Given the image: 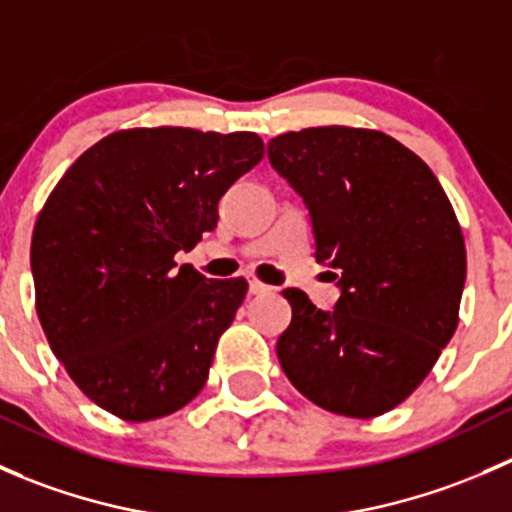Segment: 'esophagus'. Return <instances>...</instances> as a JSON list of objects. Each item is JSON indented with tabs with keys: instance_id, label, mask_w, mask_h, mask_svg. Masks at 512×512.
<instances>
[{
	"instance_id": "34e87169",
	"label": "esophagus",
	"mask_w": 512,
	"mask_h": 512,
	"mask_svg": "<svg viewBox=\"0 0 512 512\" xmlns=\"http://www.w3.org/2000/svg\"><path fill=\"white\" fill-rule=\"evenodd\" d=\"M272 287H267L265 282H260V280H250V294H265V292H270Z\"/></svg>"
}]
</instances>
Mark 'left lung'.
<instances>
[{
    "instance_id": "obj_1",
    "label": "left lung",
    "mask_w": 512,
    "mask_h": 512,
    "mask_svg": "<svg viewBox=\"0 0 512 512\" xmlns=\"http://www.w3.org/2000/svg\"><path fill=\"white\" fill-rule=\"evenodd\" d=\"M267 156L307 205L317 262L342 272L334 312L285 289L282 371L332 414H386L414 394L458 327L466 242L451 200L414 151L369 128L282 133Z\"/></svg>"
}]
</instances>
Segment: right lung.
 I'll use <instances>...</instances> for the list:
<instances>
[{
    "instance_id": "obj_1",
    "label": "right lung",
    "mask_w": 512,
    "mask_h": 512,
    "mask_svg": "<svg viewBox=\"0 0 512 512\" xmlns=\"http://www.w3.org/2000/svg\"><path fill=\"white\" fill-rule=\"evenodd\" d=\"M265 156L257 133L128 128L81 153L32 235L36 314L66 374L123 421L183 409L247 294L175 252L218 225V203Z\"/></svg>"
}]
</instances>
